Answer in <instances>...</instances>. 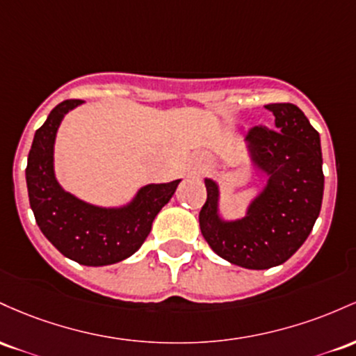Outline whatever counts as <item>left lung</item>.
Returning <instances> with one entry per match:
<instances>
[{"label": "left lung", "mask_w": 356, "mask_h": 356, "mask_svg": "<svg viewBox=\"0 0 356 356\" xmlns=\"http://www.w3.org/2000/svg\"><path fill=\"white\" fill-rule=\"evenodd\" d=\"M275 129L247 131L254 163L269 175L266 190L249 207L247 217L222 222L217 213L218 188L205 179L207 202L200 229L215 254L245 269L284 264L313 230L323 202L325 175L319 134L298 106L267 104Z\"/></svg>", "instance_id": "8db88e82"}]
</instances>
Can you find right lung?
Instances as JSON below:
<instances>
[{
	"label": "right lung",
	"mask_w": 356,
	"mask_h": 356,
	"mask_svg": "<svg viewBox=\"0 0 356 356\" xmlns=\"http://www.w3.org/2000/svg\"><path fill=\"white\" fill-rule=\"evenodd\" d=\"M81 102H60L35 133L26 165L28 198L42 234L65 257L82 266H109L143 245L179 179L145 186L124 209H99L63 191L54 175L55 134L63 115Z\"/></svg>",
	"instance_id": "add662e5"
}]
</instances>
